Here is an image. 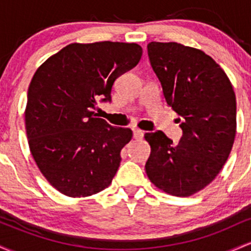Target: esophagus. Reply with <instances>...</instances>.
I'll return each instance as SVG.
<instances>
[{
    "label": "esophagus",
    "mask_w": 251,
    "mask_h": 251,
    "mask_svg": "<svg viewBox=\"0 0 251 251\" xmlns=\"http://www.w3.org/2000/svg\"><path fill=\"white\" fill-rule=\"evenodd\" d=\"M143 137H144V131H142V129H138V128L133 129V138L135 140L143 139Z\"/></svg>",
    "instance_id": "1"
}]
</instances>
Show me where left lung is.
<instances>
[{
  "label": "left lung",
  "instance_id": "obj_1",
  "mask_svg": "<svg viewBox=\"0 0 251 251\" xmlns=\"http://www.w3.org/2000/svg\"><path fill=\"white\" fill-rule=\"evenodd\" d=\"M148 53L166 103L180 118L175 144L162 131L145 133L149 179L166 194L188 197L215 179L236 135V97L221 66L203 50L177 42H150Z\"/></svg>",
  "mask_w": 251,
  "mask_h": 251
}]
</instances>
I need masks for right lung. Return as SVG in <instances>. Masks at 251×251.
I'll list each match as a JSON object with an SVG mask.
<instances>
[{"mask_svg": "<svg viewBox=\"0 0 251 251\" xmlns=\"http://www.w3.org/2000/svg\"><path fill=\"white\" fill-rule=\"evenodd\" d=\"M137 43H71L37 68L25 111L28 144L43 177L68 197L102 191L116 176L129 128L96 113L118 76L138 65Z\"/></svg>", "mask_w": 251, "mask_h": 251, "instance_id": "obj_1", "label": "right lung"}]
</instances>
